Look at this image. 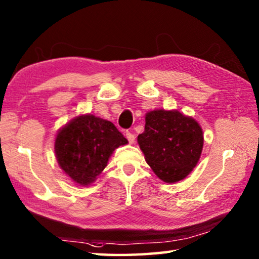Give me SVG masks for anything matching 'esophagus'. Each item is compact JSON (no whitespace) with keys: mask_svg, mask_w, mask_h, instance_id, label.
I'll return each mask as SVG.
<instances>
[{"mask_svg":"<svg viewBox=\"0 0 259 259\" xmlns=\"http://www.w3.org/2000/svg\"><path fill=\"white\" fill-rule=\"evenodd\" d=\"M125 137H126V139H128V142L130 143V144H134L135 143V135L133 134V133H130V131H126L125 133Z\"/></svg>","mask_w":259,"mask_h":259,"instance_id":"obj_1","label":"esophagus"}]
</instances>
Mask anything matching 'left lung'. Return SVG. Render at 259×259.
Wrapping results in <instances>:
<instances>
[{
  "mask_svg": "<svg viewBox=\"0 0 259 259\" xmlns=\"http://www.w3.org/2000/svg\"><path fill=\"white\" fill-rule=\"evenodd\" d=\"M145 122V130L137 140L147 164L165 183L187 177L202 153L200 124L181 112L165 109L148 112Z\"/></svg>",
  "mask_w": 259,
  "mask_h": 259,
  "instance_id": "left-lung-1",
  "label": "left lung"
}]
</instances>
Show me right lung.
I'll return each instance as SVG.
<instances>
[{"instance_id":"add662e5","label":"right lung","mask_w":259,"mask_h":259,"mask_svg":"<svg viewBox=\"0 0 259 259\" xmlns=\"http://www.w3.org/2000/svg\"><path fill=\"white\" fill-rule=\"evenodd\" d=\"M125 144L128 140L112 122L84 114L59 129L55 153L63 171L74 183L88 186L105 169L114 150Z\"/></svg>"}]
</instances>
